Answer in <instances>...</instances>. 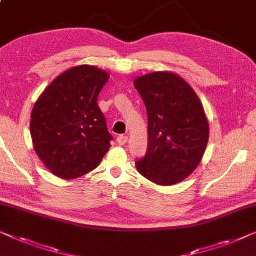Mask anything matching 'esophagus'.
Listing matches in <instances>:
<instances>
[{"label": "esophagus", "instance_id": "esophagus-1", "mask_svg": "<svg viewBox=\"0 0 256 256\" xmlns=\"http://www.w3.org/2000/svg\"><path fill=\"white\" fill-rule=\"evenodd\" d=\"M128 136H118L117 142H118V144H120V146H124V144L128 142Z\"/></svg>", "mask_w": 256, "mask_h": 256}]
</instances>
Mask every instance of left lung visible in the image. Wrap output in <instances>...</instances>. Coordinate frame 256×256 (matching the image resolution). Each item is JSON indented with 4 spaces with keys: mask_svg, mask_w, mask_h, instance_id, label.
Wrapping results in <instances>:
<instances>
[{
    "mask_svg": "<svg viewBox=\"0 0 256 256\" xmlns=\"http://www.w3.org/2000/svg\"><path fill=\"white\" fill-rule=\"evenodd\" d=\"M148 117L146 155L136 162L144 178L169 186L184 180L201 162L209 124L199 96L178 74L155 71L136 78Z\"/></svg>",
    "mask_w": 256,
    "mask_h": 256,
    "instance_id": "obj_1",
    "label": "left lung"
}]
</instances>
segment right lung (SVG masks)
Returning a JSON list of instances; mask_svg holds the SVG:
<instances>
[{"mask_svg":"<svg viewBox=\"0 0 256 256\" xmlns=\"http://www.w3.org/2000/svg\"><path fill=\"white\" fill-rule=\"evenodd\" d=\"M109 78L93 66L62 72L38 98L30 112L33 148L52 174L74 179L98 166L112 136L98 96Z\"/></svg>","mask_w":256,"mask_h":256,"instance_id":"1","label":"right lung"}]
</instances>
